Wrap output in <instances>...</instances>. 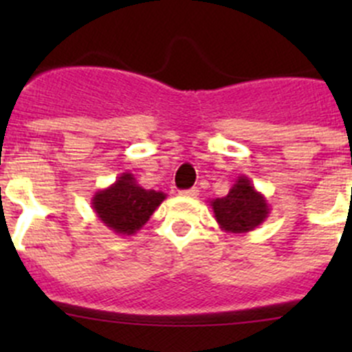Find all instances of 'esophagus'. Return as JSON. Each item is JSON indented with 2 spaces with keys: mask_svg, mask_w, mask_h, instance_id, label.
<instances>
[{
  "mask_svg": "<svg viewBox=\"0 0 352 352\" xmlns=\"http://www.w3.org/2000/svg\"><path fill=\"white\" fill-rule=\"evenodd\" d=\"M180 196H186V197H197V196H199L197 187H192V189L182 190V192H180Z\"/></svg>",
  "mask_w": 352,
  "mask_h": 352,
  "instance_id": "1",
  "label": "esophagus"
}]
</instances>
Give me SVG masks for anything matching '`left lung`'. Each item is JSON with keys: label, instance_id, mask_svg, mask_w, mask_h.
Returning <instances> with one entry per match:
<instances>
[{"label": "left lung", "instance_id": "obj_1", "mask_svg": "<svg viewBox=\"0 0 352 352\" xmlns=\"http://www.w3.org/2000/svg\"><path fill=\"white\" fill-rule=\"evenodd\" d=\"M219 228L226 233H248L267 219L271 212L267 199L258 192L250 179L240 175L225 197L209 202Z\"/></svg>", "mask_w": 352, "mask_h": 352}]
</instances>
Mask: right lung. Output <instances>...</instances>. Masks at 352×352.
<instances>
[{"mask_svg": "<svg viewBox=\"0 0 352 352\" xmlns=\"http://www.w3.org/2000/svg\"><path fill=\"white\" fill-rule=\"evenodd\" d=\"M166 199L165 192L143 189L129 172L120 173L112 186L95 192L91 209L116 235H134Z\"/></svg>", "mask_w": 352, "mask_h": 352, "instance_id": "obj_1", "label": "right lung"}]
</instances>
